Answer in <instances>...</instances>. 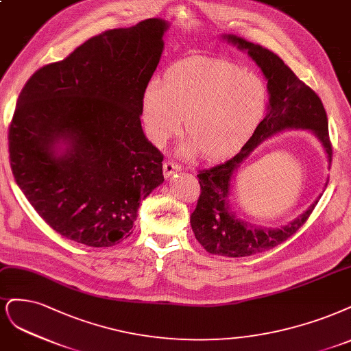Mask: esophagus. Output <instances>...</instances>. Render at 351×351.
<instances>
[{
    "label": "esophagus",
    "mask_w": 351,
    "mask_h": 351,
    "mask_svg": "<svg viewBox=\"0 0 351 351\" xmlns=\"http://www.w3.org/2000/svg\"><path fill=\"white\" fill-rule=\"evenodd\" d=\"M180 170H181V167L177 162H174V161L168 160V161L164 162V176L165 177H170L171 174H174V173H177Z\"/></svg>",
    "instance_id": "1"
}]
</instances>
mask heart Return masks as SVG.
<instances>
[{
	"label": "heart",
	"instance_id": "heart-1",
	"mask_svg": "<svg viewBox=\"0 0 351 351\" xmlns=\"http://www.w3.org/2000/svg\"><path fill=\"white\" fill-rule=\"evenodd\" d=\"M269 106V87L256 72L219 59H190L173 65L164 82L145 90L142 119L149 139L162 145L184 117V152L222 158L256 130Z\"/></svg>",
	"mask_w": 351,
	"mask_h": 351
}]
</instances>
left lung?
<instances>
[{"instance_id":"8db88e82","label":"left lung","mask_w":351,"mask_h":351,"mask_svg":"<svg viewBox=\"0 0 351 351\" xmlns=\"http://www.w3.org/2000/svg\"><path fill=\"white\" fill-rule=\"evenodd\" d=\"M226 39L238 45L239 49L248 51L261 68L267 78L270 106L252 136L237 155L222 164L199 171L200 195L195 212L190 215V223L196 239L208 252L225 257H247L269 251L296 234L308 221L318 200L282 229H261L241 222L229 199L231 180L241 162L260 142L283 129H311L324 145L330 162L332 161V145L327 113L315 91L300 81L279 56L261 45L231 34L226 36Z\"/></svg>"}]
</instances>
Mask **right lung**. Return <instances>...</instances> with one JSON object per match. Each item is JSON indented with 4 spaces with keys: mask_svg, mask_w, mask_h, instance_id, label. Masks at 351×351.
Returning a JSON list of instances; mask_svg holds the SVG:
<instances>
[{
    "mask_svg": "<svg viewBox=\"0 0 351 351\" xmlns=\"http://www.w3.org/2000/svg\"><path fill=\"white\" fill-rule=\"evenodd\" d=\"M168 24L112 29L24 84L8 126L19 187L53 231L88 247L132 234L141 200L164 181V155L145 138L142 100ZM66 140L58 157L54 147Z\"/></svg>",
    "mask_w": 351,
    "mask_h": 351,
    "instance_id": "1",
    "label": "right lung"
}]
</instances>
